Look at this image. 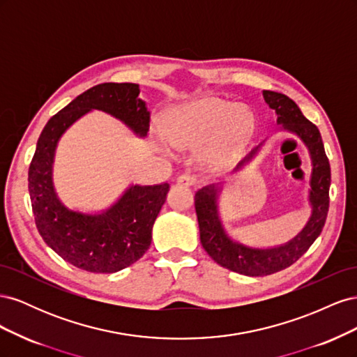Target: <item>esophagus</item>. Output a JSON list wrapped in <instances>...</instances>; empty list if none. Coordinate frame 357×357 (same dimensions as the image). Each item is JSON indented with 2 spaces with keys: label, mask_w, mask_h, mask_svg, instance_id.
Returning a JSON list of instances; mask_svg holds the SVG:
<instances>
[{
  "label": "esophagus",
  "mask_w": 357,
  "mask_h": 357,
  "mask_svg": "<svg viewBox=\"0 0 357 357\" xmlns=\"http://www.w3.org/2000/svg\"><path fill=\"white\" fill-rule=\"evenodd\" d=\"M177 185L178 186H185V188H192V186H195V178L193 177H190V176H180L178 178H177Z\"/></svg>",
  "instance_id": "obj_1"
}]
</instances>
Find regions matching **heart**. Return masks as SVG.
<instances>
[{"label":"heart","mask_w":357,"mask_h":357,"mask_svg":"<svg viewBox=\"0 0 357 357\" xmlns=\"http://www.w3.org/2000/svg\"><path fill=\"white\" fill-rule=\"evenodd\" d=\"M256 117L245 105L220 96H204L167 112L162 121V134L178 150H198L202 164L210 169H225L235 164L250 142ZM159 150L171 156V149L156 138Z\"/></svg>","instance_id":"b5f03b06"}]
</instances>
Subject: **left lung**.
<instances>
[{
    "instance_id": "left-lung-1",
    "label": "left lung",
    "mask_w": 357,
    "mask_h": 357,
    "mask_svg": "<svg viewBox=\"0 0 357 357\" xmlns=\"http://www.w3.org/2000/svg\"><path fill=\"white\" fill-rule=\"evenodd\" d=\"M262 95L266 105L275 112L277 125L280 126L278 131L294 134L308 150L311 174L307 202L311 213L304 228L294 238L283 244L271 247L248 245L235 240L223 223L220 213V198L223 193L222 181L211 183L195 193V210L204 250L215 264L248 277L274 274L296 262L320 235L329 208L331 167L317 126L302 114L299 107L289 96L274 91H264ZM265 142L255 147L236 165L232 174L252 164Z\"/></svg>"
}]
</instances>
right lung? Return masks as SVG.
I'll return each instance as SVG.
<instances>
[{
	"instance_id": "add662e5",
	"label": "right lung",
	"mask_w": 357,
	"mask_h": 357,
	"mask_svg": "<svg viewBox=\"0 0 357 357\" xmlns=\"http://www.w3.org/2000/svg\"><path fill=\"white\" fill-rule=\"evenodd\" d=\"M137 83H101L74 98L46 123L28 172L36 225L45 243L63 261L89 273L112 274L132 265L152 243L168 183H131L109 207L83 211L66 205L53 181V164L62 135L86 114L104 112L144 138L150 113Z\"/></svg>"
}]
</instances>
